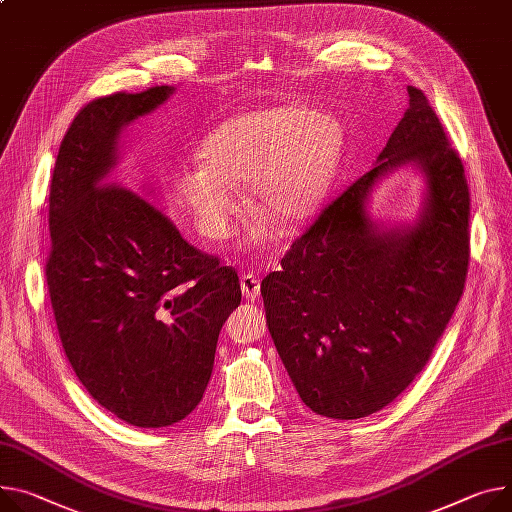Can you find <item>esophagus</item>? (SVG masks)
Listing matches in <instances>:
<instances>
[{
  "label": "esophagus",
  "mask_w": 512,
  "mask_h": 512,
  "mask_svg": "<svg viewBox=\"0 0 512 512\" xmlns=\"http://www.w3.org/2000/svg\"><path fill=\"white\" fill-rule=\"evenodd\" d=\"M242 293L248 301H254L260 297V281L254 277V274H242Z\"/></svg>",
  "instance_id": "1"
}]
</instances>
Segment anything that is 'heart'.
Returning a JSON list of instances; mask_svg holds the SVG:
<instances>
[{"label":"heart","mask_w":512,"mask_h":512,"mask_svg":"<svg viewBox=\"0 0 512 512\" xmlns=\"http://www.w3.org/2000/svg\"><path fill=\"white\" fill-rule=\"evenodd\" d=\"M342 149V129L328 114L303 104L242 112L203 143V162L184 166L174 180L196 227L213 242L225 240L240 213L233 184L250 180L256 209L295 227L322 207ZM268 221L254 235L266 238Z\"/></svg>","instance_id":"heart-1"}]
</instances>
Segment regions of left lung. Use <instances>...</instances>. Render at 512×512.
<instances>
[{
    "label": "left lung",
    "mask_w": 512,
    "mask_h": 512,
    "mask_svg": "<svg viewBox=\"0 0 512 512\" xmlns=\"http://www.w3.org/2000/svg\"><path fill=\"white\" fill-rule=\"evenodd\" d=\"M373 170L352 182L262 281L266 326L307 408L357 420L396 400L432 357L463 295L469 186L459 151L422 90ZM423 166L429 199L410 232H377L366 192L402 163Z\"/></svg>",
    "instance_id": "obj_1"
}]
</instances>
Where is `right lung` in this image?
<instances>
[{"instance_id":"1","label":"right lung","mask_w":512,"mask_h":512,"mask_svg":"<svg viewBox=\"0 0 512 512\" xmlns=\"http://www.w3.org/2000/svg\"><path fill=\"white\" fill-rule=\"evenodd\" d=\"M170 94L153 86L88 102L61 141L49 192L45 277L63 350L90 396L139 428L199 406L221 326L242 301L238 270L114 180L121 129Z\"/></svg>"}]
</instances>
